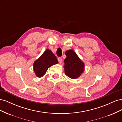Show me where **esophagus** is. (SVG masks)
Returning a JSON list of instances; mask_svg holds the SVG:
<instances>
[{
  "label": "esophagus",
  "mask_w": 122,
  "mask_h": 122,
  "mask_svg": "<svg viewBox=\"0 0 122 122\" xmlns=\"http://www.w3.org/2000/svg\"><path fill=\"white\" fill-rule=\"evenodd\" d=\"M58 62H60V64H61L62 62V59L61 57H58Z\"/></svg>",
  "instance_id": "obj_1"
}]
</instances>
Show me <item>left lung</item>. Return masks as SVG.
I'll return each instance as SVG.
<instances>
[{"mask_svg": "<svg viewBox=\"0 0 122 122\" xmlns=\"http://www.w3.org/2000/svg\"><path fill=\"white\" fill-rule=\"evenodd\" d=\"M67 56L65 60V74L72 79H76L81 75L84 70V64L73 50L65 52Z\"/></svg>", "mask_w": 122, "mask_h": 122, "instance_id": "obj_1", "label": "left lung"}]
</instances>
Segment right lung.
Wrapping results in <instances>:
<instances>
[{
	"label": "right lung",
	"mask_w": 122,
	"mask_h": 122,
	"mask_svg": "<svg viewBox=\"0 0 122 122\" xmlns=\"http://www.w3.org/2000/svg\"><path fill=\"white\" fill-rule=\"evenodd\" d=\"M58 64L55 55L50 50L47 49L34 63V70L36 76L42 77L45 74L48 69L51 66Z\"/></svg>",
	"instance_id": "add662e5"
}]
</instances>
